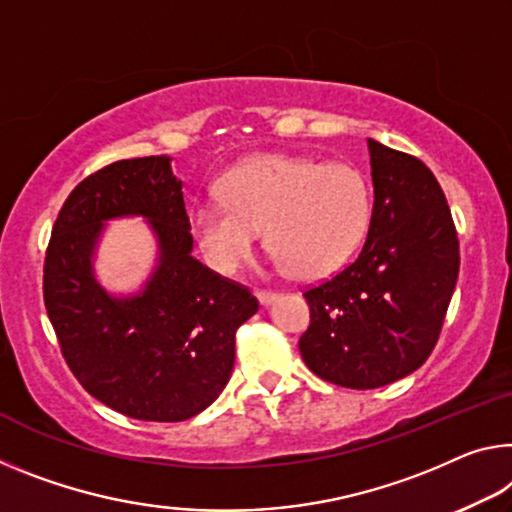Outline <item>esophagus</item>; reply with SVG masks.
<instances>
[{"label": "esophagus", "mask_w": 512, "mask_h": 512, "mask_svg": "<svg viewBox=\"0 0 512 512\" xmlns=\"http://www.w3.org/2000/svg\"><path fill=\"white\" fill-rule=\"evenodd\" d=\"M255 296H257V300L262 305H271L275 298H278V294H275V291H264V289H257L255 291Z\"/></svg>", "instance_id": "esophagus-1"}]
</instances>
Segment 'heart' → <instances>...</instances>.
Masks as SVG:
<instances>
[{
  "instance_id": "1",
  "label": "heart",
  "mask_w": 512,
  "mask_h": 512,
  "mask_svg": "<svg viewBox=\"0 0 512 512\" xmlns=\"http://www.w3.org/2000/svg\"><path fill=\"white\" fill-rule=\"evenodd\" d=\"M371 182L346 161L259 154L227 170L221 196L191 209V227L207 262L237 273L266 227L282 269L319 280L342 269L369 230Z\"/></svg>"
}]
</instances>
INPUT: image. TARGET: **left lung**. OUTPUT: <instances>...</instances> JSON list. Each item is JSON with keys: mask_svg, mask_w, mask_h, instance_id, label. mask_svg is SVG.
<instances>
[{"mask_svg": "<svg viewBox=\"0 0 512 512\" xmlns=\"http://www.w3.org/2000/svg\"><path fill=\"white\" fill-rule=\"evenodd\" d=\"M373 209L362 253L305 291L310 328L300 355L316 376L376 389L428 360L460 269L442 186L424 161L369 139Z\"/></svg>", "mask_w": 512, "mask_h": 512, "instance_id": "8db88e82", "label": "left lung"}]
</instances>
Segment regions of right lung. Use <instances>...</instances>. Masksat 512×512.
Listing matches in <instances>:
<instances>
[{
	"mask_svg": "<svg viewBox=\"0 0 512 512\" xmlns=\"http://www.w3.org/2000/svg\"><path fill=\"white\" fill-rule=\"evenodd\" d=\"M143 215L158 266L141 292L113 297L94 278L103 223ZM191 223L170 157L123 159L63 202L45 255L43 296L70 371L97 401L141 421L196 417L223 392L234 335L257 312L246 287L191 255Z\"/></svg>",
	"mask_w": 512,
	"mask_h": 512,
	"instance_id": "right-lung-1",
	"label": "right lung"
}]
</instances>
